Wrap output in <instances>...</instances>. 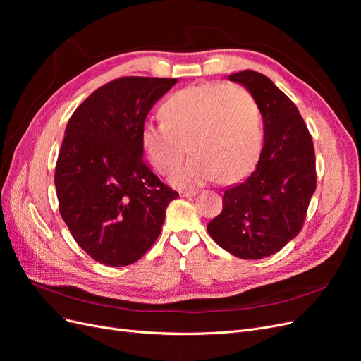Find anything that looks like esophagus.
I'll use <instances>...</instances> for the list:
<instances>
[{
    "label": "esophagus",
    "mask_w": 361,
    "mask_h": 361,
    "mask_svg": "<svg viewBox=\"0 0 361 361\" xmlns=\"http://www.w3.org/2000/svg\"><path fill=\"white\" fill-rule=\"evenodd\" d=\"M180 197H194L197 191H180Z\"/></svg>",
    "instance_id": "1"
}]
</instances>
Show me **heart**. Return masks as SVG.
Masks as SVG:
<instances>
[{"label": "heart", "mask_w": 361, "mask_h": 361, "mask_svg": "<svg viewBox=\"0 0 361 361\" xmlns=\"http://www.w3.org/2000/svg\"><path fill=\"white\" fill-rule=\"evenodd\" d=\"M161 123H145L140 147L159 174L174 170L171 185L192 188L218 176L236 183L256 167L264 147V130L256 101L238 85L200 84L169 96L159 106Z\"/></svg>", "instance_id": "1"}]
</instances>
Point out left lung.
Here are the masks:
<instances>
[{"instance_id": "obj_1", "label": "left lung", "mask_w": 361, "mask_h": 361, "mask_svg": "<svg viewBox=\"0 0 361 361\" xmlns=\"http://www.w3.org/2000/svg\"><path fill=\"white\" fill-rule=\"evenodd\" d=\"M228 80L244 85L264 120V147L250 176L223 194V211L207 233L228 253L262 259L297 236L316 190L312 135L298 108L265 75L243 71Z\"/></svg>"}]
</instances>
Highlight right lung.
I'll list each match as a JSON object with an SVG mask.
<instances>
[{
  "label": "right lung",
  "mask_w": 361,
  "mask_h": 361,
  "mask_svg": "<svg viewBox=\"0 0 361 361\" xmlns=\"http://www.w3.org/2000/svg\"><path fill=\"white\" fill-rule=\"evenodd\" d=\"M178 80L125 76L94 90L69 118L56 166L61 218L87 255L106 267L154 245L179 194L143 162L140 129Z\"/></svg>",
  "instance_id": "1"
}]
</instances>
